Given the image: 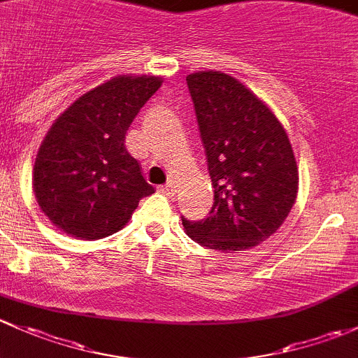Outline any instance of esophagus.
<instances>
[{
  "instance_id": "esophagus-1",
  "label": "esophagus",
  "mask_w": 358,
  "mask_h": 358,
  "mask_svg": "<svg viewBox=\"0 0 358 358\" xmlns=\"http://www.w3.org/2000/svg\"><path fill=\"white\" fill-rule=\"evenodd\" d=\"M160 191L164 194H167V196H174V194L178 193V186H176L174 180H169L167 184H164V186L160 187Z\"/></svg>"
}]
</instances>
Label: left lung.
Here are the masks:
<instances>
[{"instance_id":"8db88e82","label":"left lung","mask_w":358,"mask_h":358,"mask_svg":"<svg viewBox=\"0 0 358 358\" xmlns=\"http://www.w3.org/2000/svg\"><path fill=\"white\" fill-rule=\"evenodd\" d=\"M203 141L213 205L200 222L182 219L193 241L222 253L255 248L293 208L298 167L288 132L253 91L229 73L186 77Z\"/></svg>"}]
</instances>
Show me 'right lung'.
I'll list each match as a JSON object with an SVG mask.
<instances>
[{
  "instance_id": "obj_1",
  "label": "right lung",
  "mask_w": 358,
  "mask_h": 358,
  "mask_svg": "<svg viewBox=\"0 0 358 358\" xmlns=\"http://www.w3.org/2000/svg\"><path fill=\"white\" fill-rule=\"evenodd\" d=\"M162 83L158 76H115L51 124L36 155L32 187L44 215L65 234L112 236L129 222L139 200L155 193L124 141Z\"/></svg>"
}]
</instances>
